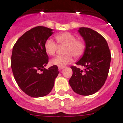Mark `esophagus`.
I'll use <instances>...</instances> for the list:
<instances>
[{
  "instance_id": "esophagus-1",
  "label": "esophagus",
  "mask_w": 123,
  "mask_h": 123,
  "mask_svg": "<svg viewBox=\"0 0 123 123\" xmlns=\"http://www.w3.org/2000/svg\"><path fill=\"white\" fill-rule=\"evenodd\" d=\"M65 67V66H64V67H58V68H59V70H62V69L64 68Z\"/></svg>"
}]
</instances>
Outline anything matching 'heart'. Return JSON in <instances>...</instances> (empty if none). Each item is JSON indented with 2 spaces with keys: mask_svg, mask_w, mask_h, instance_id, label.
<instances>
[{
  "mask_svg": "<svg viewBox=\"0 0 123 123\" xmlns=\"http://www.w3.org/2000/svg\"><path fill=\"white\" fill-rule=\"evenodd\" d=\"M58 44L65 46L63 53L65 54L58 55L51 60L52 65L58 67H64L72 62L73 56L80 57L86 49V43L83 40L77 39L75 36L68 32H65L58 34L56 36ZM58 46L57 44L51 39H48L44 43V49L46 53L49 56L55 55Z\"/></svg>",
  "mask_w": 123,
  "mask_h": 123,
  "instance_id": "1",
  "label": "heart"
}]
</instances>
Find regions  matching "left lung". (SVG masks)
I'll use <instances>...</instances> for the list:
<instances>
[{
  "label": "left lung",
  "instance_id": "1",
  "mask_svg": "<svg viewBox=\"0 0 123 123\" xmlns=\"http://www.w3.org/2000/svg\"><path fill=\"white\" fill-rule=\"evenodd\" d=\"M79 32L86 42V49L76 64L86 69L83 71L71 66L73 74L69 84L77 94L89 96L97 92L105 83L111 56L107 41L99 32L88 27H80Z\"/></svg>",
  "mask_w": 123,
  "mask_h": 123
}]
</instances>
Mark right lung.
I'll return each instance as SVG.
<instances>
[{"label": "right lung", "mask_w": 123, "mask_h": 123, "mask_svg": "<svg viewBox=\"0 0 123 123\" xmlns=\"http://www.w3.org/2000/svg\"><path fill=\"white\" fill-rule=\"evenodd\" d=\"M53 33L48 27H33L19 37L13 47L11 65L14 79L21 90L31 97L49 94L59 73L56 65L44 68L48 63L44 43Z\"/></svg>", "instance_id": "add662e5"}]
</instances>
